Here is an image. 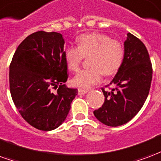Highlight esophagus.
Returning <instances> with one entry per match:
<instances>
[{"instance_id":"34e87169","label":"esophagus","mask_w":161,"mask_h":161,"mask_svg":"<svg viewBox=\"0 0 161 161\" xmlns=\"http://www.w3.org/2000/svg\"><path fill=\"white\" fill-rule=\"evenodd\" d=\"M89 92L88 90H84V89H78V94L79 95H85L86 93Z\"/></svg>"}]
</instances>
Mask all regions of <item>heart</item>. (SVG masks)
<instances>
[{
    "label": "heart",
    "mask_w": 161,
    "mask_h": 161,
    "mask_svg": "<svg viewBox=\"0 0 161 161\" xmlns=\"http://www.w3.org/2000/svg\"><path fill=\"white\" fill-rule=\"evenodd\" d=\"M90 68L80 71L72 79L74 85L90 88L99 83L102 73L112 76L117 73L123 63L125 50L122 43L108 35L87 33L77 38V47L68 46L64 56L67 68L77 71L84 57L90 56Z\"/></svg>",
    "instance_id": "b5f03b06"
}]
</instances>
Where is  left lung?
Instances as JSON below:
<instances>
[{
	"label": "left lung",
	"instance_id": "1",
	"mask_svg": "<svg viewBox=\"0 0 161 161\" xmlns=\"http://www.w3.org/2000/svg\"><path fill=\"white\" fill-rule=\"evenodd\" d=\"M125 56L117 74L111 81L110 91L102 89L105 102L94 115L106 125H125L142 108L149 90L153 69L143 42L130 33L125 41Z\"/></svg>",
	"mask_w": 161,
	"mask_h": 161
}]
</instances>
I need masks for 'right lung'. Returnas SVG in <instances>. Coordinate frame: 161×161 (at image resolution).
Segmentation results:
<instances>
[{
    "instance_id": "obj_1",
    "label": "right lung",
    "mask_w": 161,
    "mask_h": 161,
    "mask_svg": "<svg viewBox=\"0 0 161 161\" xmlns=\"http://www.w3.org/2000/svg\"><path fill=\"white\" fill-rule=\"evenodd\" d=\"M65 41L58 32L28 36L17 47L9 68L12 99L27 123L41 130L56 129L65 121L77 95L68 78ZM57 89L53 92V89Z\"/></svg>"
}]
</instances>
